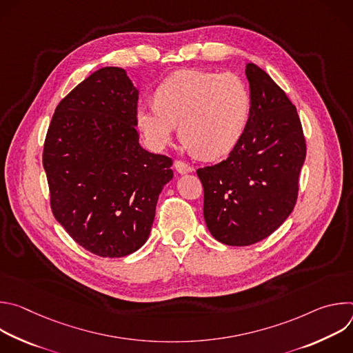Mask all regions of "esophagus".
I'll return each mask as SVG.
<instances>
[{
    "label": "esophagus",
    "instance_id": "1",
    "mask_svg": "<svg viewBox=\"0 0 353 353\" xmlns=\"http://www.w3.org/2000/svg\"><path fill=\"white\" fill-rule=\"evenodd\" d=\"M174 169H176L177 173H180V174H187V173L194 172V168H192V166H190L188 163L181 162V161H176V162H174Z\"/></svg>",
    "mask_w": 353,
    "mask_h": 353
}]
</instances>
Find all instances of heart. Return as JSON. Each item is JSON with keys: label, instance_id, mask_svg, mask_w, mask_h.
Masks as SVG:
<instances>
[{"label": "heart", "instance_id": "heart-1", "mask_svg": "<svg viewBox=\"0 0 353 353\" xmlns=\"http://www.w3.org/2000/svg\"><path fill=\"white\" fill-rule=\"evenodd\" d=\"M155 103H139L135 120L146 142L165 148L180 123V135L203 159L228 155L243 138L251 97L232 72L185 70L168 77L155 90Z\"/></svg>", "mask_w": 353, "mask_h": 353}]
</instances>
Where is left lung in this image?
Returning a JSON list of instances; mask_svg holds the SVG:
<instances>
[{
  "instance_id": "8db88e82",
  "label": "left lung",
  "mask_w": 353,
  "mask_h": 353,
  "mask_svg": "<svg viewBox=\"0 0 353 353\" xmlns=\"http://www.w3.org/2000/svg\"><path fill=\"white\" fill-rule=\"evenodd\" d=\"M251 114L245 132L223 162L198 169L204 218L228 245L254 244L292 214L306 142L296 108L259 65L248 63Z\"/></svg>"
}]
</instances>
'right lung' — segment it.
<instances>
[{
	"mask_svg": "<svg viewBox=\"0 0 353 353\" xmlns=\"http://www.w3.org/2000/svg\"><path fill=\"white\" fill-rule=\"evenodd\" d=\"M138 94L125 70L100 68L59 103L44 141L53 215L100 257H124L145 244L173 179V161L139 143Z\"/></svg>",
	"mask_w": 353,
	"mask_h": 353,
	"instance_id": "1",
	"label": "right lung"
}]
</instances>
